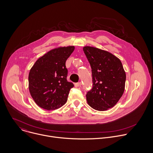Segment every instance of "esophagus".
<instances>
[{"mask_svg": "<svg viewBox=\"0 0 153 153\" xmlns=\"http://www.w3.org/2000/svg\"><path fill=\"white\" fill-rule=\"evenodd\" d=\"M74 85H75L76 87H79V86H80L82 85V83H81L80 82H78V83H76L74 84Z\"/></svg>", "mask_w": 153, "mask_h": 153, "instance_id": "obj_1", "label": "esophagus"}]
</instances>
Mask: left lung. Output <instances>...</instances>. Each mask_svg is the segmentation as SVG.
<instances>
[{
	"label": "left lung",
	"instance_id": "8db88e82",
	"mask_svg": "<svg viewBox=\"0 0 153 153\" xmlns=\"http://www.w3.org/2000/svg\"><path fill=\"white\" fill-rule=\"evenodd\" d=\"M84 53L91 68L92 88L86 94L88 105L97 111L113 107L125 90L126 74L121 61L108 51L85 47Z\"/></svg>",
	"mask_w": 153,
	"mask_h": 153
}]
</instances>
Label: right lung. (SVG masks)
Masks as SVG:
<instances>
[{
  "label": "right lung",
  "instance_id": "right-lung-1",
  "mask_svg": "<svg viewBox=\"0 0 153 153\" xmlns=\"http://www.w3.org/2000/svg\"><path fill=\"white\" fill-rule=\"evenodd\" d=\"M74 50L73 46L52 50L40 57L30 70V93L40 108L54 110L67 102L74 85L67 81L65 63Z\"/></svg>",
  "mask_w": 153,
  "mask_h": 153
}]
</instances>
